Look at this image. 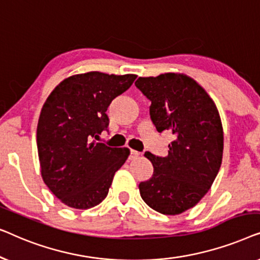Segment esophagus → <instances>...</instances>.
Returning a JSON list of instances; mask_svg holds the SVG:
<instances>
[{
	"label": "esophagus",
	"mask_w": 260,
	"mask_h": 260,
	"mask_svg": "<svg viewBox=\"0 0 260 260\" xmlns=\"http://www.w3.org/2000/svg\"><path fill=\"white\" fill-rule=\"evenodd\" d=\"M141 156V152H138L136 150H130V154H129V159H135L137 157H140Z\"/></svg>",
	"instance_id": "esophagus-1"
}]
</instances>
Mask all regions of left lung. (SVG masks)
Masks as SVG:
<instances>
[{
    "mask_svg": "<svg viewBox=\"0 0 260 260\" xmlns=\"http://www.w3.org/2000/svg\"><path fill=\"white\" fill-rule=\"evenodd\" d=\"M135 85L151 102L149 111L156 130L175 136L166 157L144 154L154 174L138 186L141 197L156 212L181 214L205 197L221 166L223 133L218 109L207 92L184 74L140 77Z\"/></svg>",
    "mask_w": 260,
    "mask_h": 260,
    "instance_id": "left-lung-1",
    "label": "left lung"
}]
</instances>
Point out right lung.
<instances>
[{
	"instance_id": "add662e5",
	"label": "right lung",
	"mask_w": 260,
	"mask_h": 260,
	"mask_svg": "<svg viewBox=\"0 0 260 260\" xmlns=\"http://www.w3.org/2000/svg\"><path fill=\"white\" fill-rule=\"evenodd\" d=\"M135 79V74H76L62 80L42 106L37 129L41 176L69 207L87 209L101 204L126 161L129 149L94 140L108 130L109 105Z\"/></svg>"
}]
</instances>
